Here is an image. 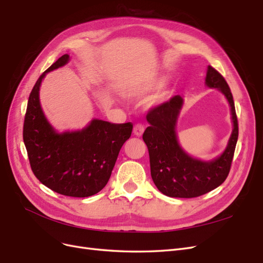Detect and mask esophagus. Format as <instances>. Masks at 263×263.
Returning <instances> with one entry per match:
<instances>
[{
  "label": "esophagus",
  "instance_id": "34e87169",
  "mask_svg": "<svg viewBox=\"0 0 263 263\" xmlns=\"http://www.w3.org/2000/svg\"><path fill=\"white\" fill-rule=\"evenodd\" d=\"M144 130H145V126L142 125V124H136L135 125V127H134V134L136 135V136H141L142 135V133H144Z\"/></svg>",
  "mask_w": 263,
  "mask_h": 263
}]
</instances>
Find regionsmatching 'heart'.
I'll return each instance as SVG.
<instances>
[{"label": "heart", "mask_w": 263, "mask_h": 263, "mask_svg": "<svg viewBox=\"0 0 263 263\" xmlns=\"http://www.w3.org/2000/svg\"><path fill=\"white\" fill-rule=\"evenodd\" d=\"M161 83H162V81L159 80V79H154V80L144 81L140 83H134L132 85H127L123 90V94L126 98H138L150 91H154V90L158 89V87H160ZM168 98H169L168 92H160L150 99L149 104L150 105H159L168 100Z\"/></svg>", "instance_id": "obj_1"}]
</instances>
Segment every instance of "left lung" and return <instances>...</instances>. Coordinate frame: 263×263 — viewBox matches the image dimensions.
Returning <instances> with one entry per match:
<instances>
[{"label":"left lung","mask_w":263,"mask_h":263,"mask_svg":"<svg viewBox=\"0 0 263 263\" xmlns=\"http://www.w3.org/2000/svg\"><path fill=\"white\" fill-rule=\"evenodd\" d=\"M205 84L218 89L225 95L230 105L234 126L224 153L214 160H198L189 156L179 145L176 127L183 105L180 95H174L169 101L151 108L147 114V122L150 125L142 135V139L149 151L151 178L158 190L166 196H201L219 186L229 173L238 139V121L233 94L224 77L211 66L206 72Z\"/></svg>","instance_id":"obj_1"}]
</instances>
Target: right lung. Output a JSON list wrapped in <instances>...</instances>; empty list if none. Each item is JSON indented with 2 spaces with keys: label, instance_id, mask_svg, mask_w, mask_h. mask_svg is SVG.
<instances>
[{
  "label": "right lung",
  "instance_id": "right-lung-1",
  "mask_svg": "<svg viewBox=\"0 0 263 263\" xmlns=\"http://www.w3.org/2000/svg\"><path fill=\"white\" fill-rule=\"evenodd\" d=\"M63 54L38 78L29 94L23 139L35 177L59 194L87 197L97 194L110 178L133 124L93 119L85 128L57 133L47 121L39 102V87L46 73L65 66Z\"/></svg>",
  "mask_w": 263,
  "mask_h": 263
}]
</instances>
